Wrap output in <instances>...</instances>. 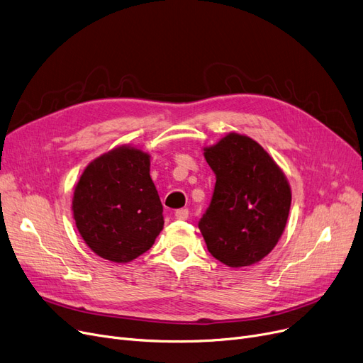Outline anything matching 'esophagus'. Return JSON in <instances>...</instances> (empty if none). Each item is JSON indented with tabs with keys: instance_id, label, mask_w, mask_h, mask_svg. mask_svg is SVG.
Returning a JSON list of instances; mask_svg holds the SVG:
<instances>
[{
	"instance_id": "esophagus-1",
	"label": "esophagus",
	"mask_w": 363,
	"mask_h": 363,
	"mask_svg": "<svg viewBox=\"0 0 363 363\" xmlns=\"http://www.w3.org/2000/svg\"><path fill=\"white\" fill-rule=\"evenodd\" d=\"M175 218L179 220H185L188 218V209H178L175 212Z\"/></svg>"
}]
</instances>
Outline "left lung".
Wrapping results in <instances>:
<instances>
[{"label": "left lung", "instance_id": "1", "mask_svg": "<svg viewBox=\"0 0 363 363\" xmlns=\"http://www.w3.org/2000/svg\"><path fill=\"white\" fill-rule=\"evenodd\" d=\"M216 175L199 228L213 258L231 269L259 262L277 245L291 209L285 173L257 140L228 132L203 148Z\"/></svg>", "mask_w": 363, "mask_h": 363}]
</instances>
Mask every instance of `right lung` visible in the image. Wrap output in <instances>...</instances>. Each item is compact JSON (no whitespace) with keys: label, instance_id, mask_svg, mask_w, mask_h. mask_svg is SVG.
Instances as JSON below:
<instances>
[{"label":"right lung","instance_id":"1","mask_svg":"<svg viewBox=\"0 0 363 363\" xmlns=\"http://www.w3.org/2000/svg\"><path fill=\"white\" fill-rule=\"evenodd\" d=\"M150 154L120 145L91 160L72 197L75 227L98 257L125 264L163 230V206L150 177Z\"/></svg>","mask_w":363,"mask_h":363}]
</instances>
